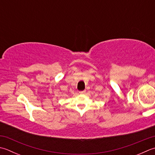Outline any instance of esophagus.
Wrapping results in <instances>:
<instances>
[{"instance_id": "obj_1", "label": "esophagus", "mask_w": 155, "mask_h": 155, "mask_svg": "<svg viewBox=\"0 0 155 155\" xmlns=\"http://www.w3.org/2000/svg\"><path fill=\"white\" fill-rule=\"evenodd\" d=\"M86 93V91L84 90V91H79V93L80 94H84Z\"/></svg>"}]
</instances>
